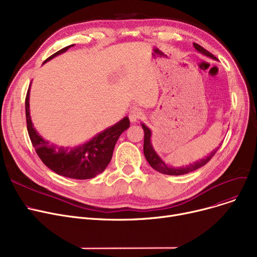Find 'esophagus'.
Returning <instances> with one entry per match:
<instances>
[{"mask_svg": "<svg viewBox=\"0 0 257 257\" xmlns=\"http://www.w3.org/2000/svg\"><path fill=\"white\" fill-rule=\"evenodd\" d=\"M143 117H144V112L141 109H133L129 113V118L132 123H136V121L140 120Z\"/></svg>", "mask_w": 257, "mask_h": 257, "instance_id": "obj_1", "label": "esophagus"}]
</instances>
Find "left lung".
<instances>
[{"mask_svg":"<svg viewBox=\"0 0 257 257\" xmlns=\"http://www.w3.org/2000/svg\"><path fill=\"white\" fill-rule=\"evenodd\" d=\"M194 47L200 53L204 54V55H206V56H208L212 59H215V57L212 55L211 53L206 51L204 48H202L200 45L194 44ZM142 127H143L144 132H145V138H144V154H145V157H146L148 163H149V165L155 171H157L159 173L167 174V175H173V176H178V175H184V174H187V173H191V172H193V171H195V170H197L201 167L205 166L208 163V161L213 157V155L217 153V151L219 150V147H218L217 149H214L208 156H206L203 159H201L200 161L199 160L196 161L195 164H192V165H188V166H185V167H180V168L169 167L168 165L165 164V161L157 155V153L153 149V146L151 144V134H152L151 130L148 128L145 124H142Z\"/></svg>","mask_w":257,"mask_h":257,"instance_id":"1","label":"left lung"}]
</instances>
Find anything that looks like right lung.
<instances>
[{"instance_id":"add662e5","label":"right lung","mask_w":257,"mask_h":257,"mask_svg":"<svg viewBox=\"0 0 257 257\" xmlns=\"http://www.w3.org/2000/svg\"><path fill=\"white\" fill-rule=\"evenodd\" d=\"M73 46L59 50L46 59L45 62L64 53ZM29 96L30 87L25 101L27 129L35 151L43 163L56 174L73 179H90L102 173L110 163L114 146L119 136L129 128V118L126 116L120 119L118 123L107 128L83 145L75 148L59 147L44 140L33 127L29 109Z\"/></svg>"}]
</instances>
